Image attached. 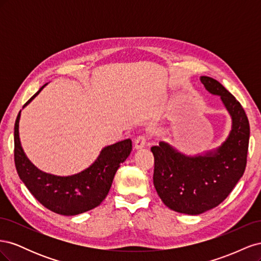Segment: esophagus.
<instances>
[{
  "label": "esophagus",
  "instance_id": "34e87169",
  "mask_svg": "<svg viewBox=\"0 0 261 261\" xmlns=\"http://www.w3.org/2000/svg\"><path fill=\"white\" fill-rule=\"evenodd\" d=\"M148 141V137L146 135H139L136 140H135V148L136 149H140L147 145Z\"/></svg>",
  "mask_w": 261,
  "mask_h": 261
}]
</instances>
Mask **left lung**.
Masks as SVG:
<instances>
[{"instance_id":"left-lung-1","label":"left lung","mask_w":261,"mask_h":261,"mask_svg":"<svg viewBox=\"0 0 261 261\" xmlns=\"http://www.w3.org/2000/svg\"><path fill=\"white\" fill-rule=\"evenodd\" d=\"M210 93L220 96L232 117L224 143L202 155L188 156L160 141L151 147L153 184L165 206L179 213L200 215L222 202L243 176L247 163L249 122L240 102L218 81L201 76Z\"/></svg>"}]
</instances>
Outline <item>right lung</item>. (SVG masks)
I'll return each instance as SVG.
<instances>
[{"instance_id":"right-lung-1","label":"right lung","mask_w":261,"mask_h":261,"mask_svg":"<svg viewBox=\"0 0 261 261\" xmlns=\"http://www.w3.org/2000/svg\"><path fill=\"white\" fill-rule=\"evenodd\" d=\"M46 85V84H45ZM42 86L23 107L37 97ZM19 118L14 127V160L18 176L42 206L63 216H76L98 207L105 200L117 169L132 151V140L125 139L101 150L89 168L70 176H57L38 170L29 161L19 140Z\"/></svg>"}]
</instances>
